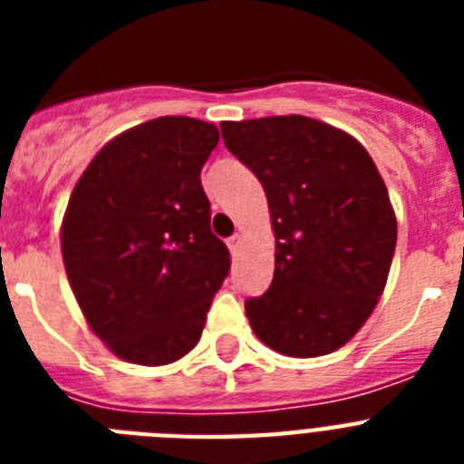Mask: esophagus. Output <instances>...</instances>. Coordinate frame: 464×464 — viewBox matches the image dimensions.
Wrapping results in <instances>:
<instances>
[{"label":"esophagus","instance_id":"34e87169","mask_svg":"<svg viewBox=\"0 0 464 464\" xmlns=\"http://www.w3.org/2000/svg\"><path fill=\"white\" fill-rule=\"evenodd\" d=\"M227 248H229V253H232V256H237V253H239V248H241V235L229 237V239H227Z\"/></svg>","mask_w":464,"mask_h":464}]
</instances>
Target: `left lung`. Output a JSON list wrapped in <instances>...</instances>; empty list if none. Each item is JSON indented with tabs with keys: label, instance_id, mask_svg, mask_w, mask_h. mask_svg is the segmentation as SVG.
Returning <instances> with one entry per match:
<instances>
[{
	"label": "left lung",
	"instance_id": "8db88e82",
	"mask_svg": "<svg viewBox=\"0 0 464 464\" xmlns=\"http://www.w3.org/2000/svg\"><path fill=\"white\" fill-rule=\"evenodd\" d=\"M225 146L267 195L274 278L246 315L265 346L318 358L358 334L383 295L395 208L362 143L306 116L220 122Z\"/></svg>",
	"mask_w": 464,
	"mask_h": 464
}]
</instances>
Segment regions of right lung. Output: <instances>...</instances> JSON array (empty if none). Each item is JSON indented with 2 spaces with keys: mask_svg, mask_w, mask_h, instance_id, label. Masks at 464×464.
Listing matches in <instances>:
<instances>
[{
  "mask_svg": "<svg viewBox=\"0 0 464 464\" xmlns=\"http://www.w3.org/2000/svg\"><path fill=\"white\" fill-rule=\"evenodd\" d=\"M218 139L213 122L186 116L130 127L69 197L60 227L69 285L90 330L127 362L162 367L190 353L227 276L199 181Z\"/></svg>",
  "mask_w": 464,
  "mask_h": 464,
  "instance_id": "add662e5",
  "label": "right lung"
}]
</instances>
